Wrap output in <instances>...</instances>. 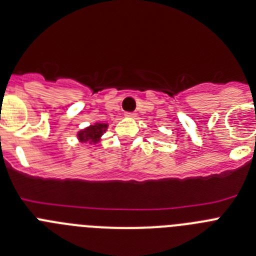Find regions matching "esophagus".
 Returning a JSON list of instances; mask_svg holds the SVG:
<instances>
[{
    "instance_id": "34e87169",
    "label": "esophagus",
    "mask_w": 256,
    "mask_h": 256,
    "mask_svg": "<svg viewBox=\"0 0 256 256\" xmlns=\"http://www.w3.org/2000/svg\"><path fill=\"white\" fill-rule=\"evenodd\" d=\"M125 116H126V117H128V118H134V117L136 116V114H134V112H126Z\"/></svg>"
}]
</instances>
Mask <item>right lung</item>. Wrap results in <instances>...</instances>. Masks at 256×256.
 Segmentation results:
<instances>
[{
    "mask_svg": "<svg viewBox=\"0 0 256 256\" xmlns=\"http://www.w3.org/2000/svg\"><path fill=\"white\" fill-rule=\"evenodd\" d=\"M107 128L108 124L96 121V122L89 125L88 128L78 131L76 138L80 142H84V144H96V142H100L102 140L103 134L107 131Z\"/></svg>",
    "mask_w": 256,
    "mask_h": 256,
    "instance_id": "add662e5",
    "label": "right lung"
}]
</instances>
